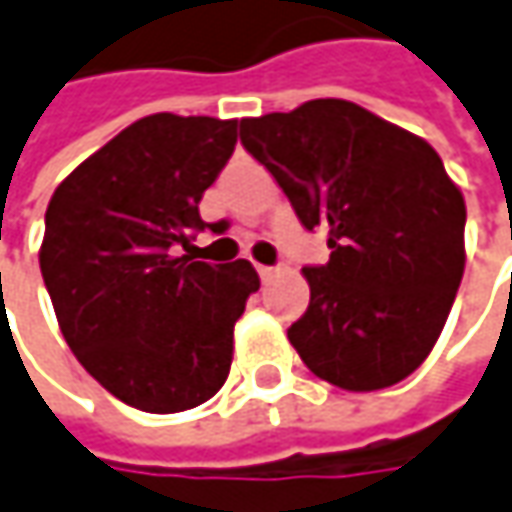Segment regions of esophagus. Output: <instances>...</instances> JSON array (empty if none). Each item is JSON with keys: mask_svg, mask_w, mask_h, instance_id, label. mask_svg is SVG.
<instances>
[{"mask_svg": "<svg viewBox=\"0 0 512 512\" xmlns=\"http://www.w3.org/2000/svg\"><path fill=\"white\" fill-rule=\"evenodd\" d=\"M257 275H260V280H269L272 275H275V269H272V266H260V263H257Z\"/></svg>", "mask_w": 512, "mask_h": 512, "instance_id": "obj_1", "label": "esophagus"}]
</instances>
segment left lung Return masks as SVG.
<instances>
[{
	"mask_svg": "<svg viewBox=\"0 0 512 512\" xmlns=\"http://www.w3.org/2000/svg\"><path fill=\"white\" fill-rule=\"evenodd\" d=\"M306 229H326V266H306L309 309L289 326L318 378L372 392L424 364L464 275V194L427 140L346 100L240 120Z\"/></svg>",
	"mask_w": 512,
	"mask_h": 512,
	"instance_id": "8db88e82",
	"label": "left lung"
}]
</instances>
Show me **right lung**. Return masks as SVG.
<instances>
[{"instance_id":"right-lung-1","label":"right lung","mask_w":512,"mask_h":512,"mask_svg":"<svg viewBox=\"0 0 512 512\" xmlns=\"http://www.w3.org/2000/svg\"><path fill=\"white\" fill-rule=\"evenodd\" d=\"M237 120L151 114L79 163L45 212L39 269L56 321L102 387L143 412H183L226 384L234 323L260 289L249 260L203 263V191Z\"/></svg>"}]
</instances>
